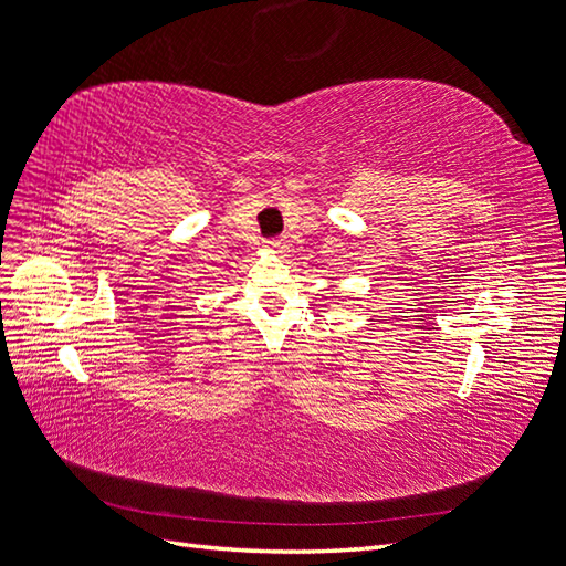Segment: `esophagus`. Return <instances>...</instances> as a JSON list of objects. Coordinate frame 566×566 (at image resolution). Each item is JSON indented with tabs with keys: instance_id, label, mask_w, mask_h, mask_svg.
Instances as JSON below:
<instances>
[{
	"instance_id": "34e87169",
	"label": "esophagus",
	"mask_w": 566,
	"mask_h": 566,
	"mask_svg": "<svg viewBox=\"0 0 566 566\" xmlns=\"http://www.w3.org/2000/svg\"><path fill=\"white\" fill-rule=\"evenodd\" d=\"M287 248V241L285 238H269L266 241V250H273V252H281Z\"/></svg>"
}]
</instances>
